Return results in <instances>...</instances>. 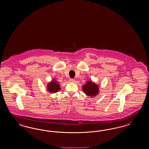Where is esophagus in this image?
<instances>
[{"instance_id":"obj_1","label":"esophagus","mask_w":149,"mask_h":149,"mask_svg":"<svg viewBox=\"0 0 149 149\" xmlns=\"http://www.w3.org/2000/svg\"><path fill=\"white\" fill-rule=\"evenodd\" d=\"M69 81L70 82H74L75 81V80L74 79H70Z\"/></svg>"}]
</instances>
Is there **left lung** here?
I'll return each mask as SVG.
<instances>
[{
    "label": "left lung",
    "instance_id": "obj_1",
    "mask_svg": "<svg viewBox=\"0 0 149 149\" xmlns=\"http://www.w3.org/2000/svg\"><path fill=\"white\" fill-rule=\"evenodd\" d=\"M82 90L87 96H96L97 94L99 91V88L97 85L94 82L88 81L82 86Z\"/></svg>",
    "mask_w": 149,
    "mask_h": 149
}]
</instances>
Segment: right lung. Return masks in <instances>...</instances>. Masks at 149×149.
Returning <instances> with one entry per match:
<instances>
[{"label": "right lung", "mask_w": 149, "mask_h": 149, "mask_svg": "<svg viewBox=\"0 0 149 149\" xmlns=\"http://www.w3.org/2000/svg\"><path fill=\"white\" fill-rule=\"evenodd\" d=\"M47 88L49 92L52 93H56L61 90L59 84H58L56 81L49 82L47 86Z\"/></svg>", "instance_id": "obj_1"}]
</instances>
